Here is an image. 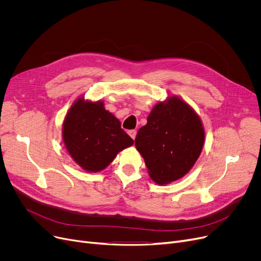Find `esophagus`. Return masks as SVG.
Wrapping results in <instances>:
<instances>
[{
    "instance_id": "34e87169",
    "label": "esophagus",
    "mask_w": 261,
    "mask_h": 261,
    "mask_svg": "<svg viewBox=\"0 0 261 261\" xmlns=\"http://www.w3.org/2000/svg\"><path fill=\"white\" fill-rule=\"evenodd\" d=\"M128 133H129V135L131 136V138H132L133 140L135 139V136H136V130H130Z\"/></svg>"
}]
</instances>
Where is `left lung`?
<instances>
[{"label":"left lung","instance_id":"left-lung-1","mask_svg":"<svg viewBox=\"0 0 261 261\" xmlns=\"http://www.w3.org/2000/svg\"><path fill=\"white\" fill-rule=\"evenodd\" d=\"M200 117L185 101L171 96L158 103L135 138L149 175L160 184L184 176L195 165L204 144Z\"/></svg>","mask_w":261,"mask_h":261}]
</instances>
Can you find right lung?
I'll list each match as a JSON object with an SVG mask.
<instances>
[{
	"label": "right lung",
	"mask_w": 261,
	"mask_h": 261,
	"mask_svg": "<svg viewBox=\"0 0 261 261\" xmlns=\"http://www.w3.org/2000/svg\"><path fill=\"white\" fill-rule=\"evenodd\" d=\"M62 138L72 159L89 172L105 169L119 151L134 143L102 101L84 98L77 99L68 110Z\"/></svg>",
	"instance_id": "obj_1"
}]
</instances>
